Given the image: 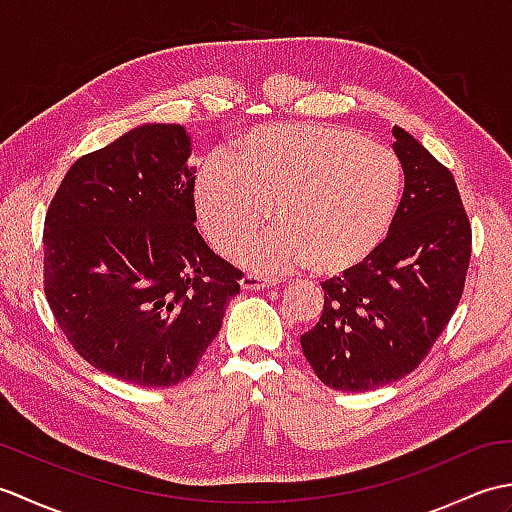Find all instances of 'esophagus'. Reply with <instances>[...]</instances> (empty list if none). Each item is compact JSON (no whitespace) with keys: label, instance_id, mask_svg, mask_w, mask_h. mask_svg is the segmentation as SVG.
<instances>
[{"label":"esophagus","instance_id":"1","mask_svg":"<svg viewBox=\"0 0 512 512\" xmlns=\"http://www.w3.org/2000/svg\"><path fill=\"white\" fill-rule=\"evenodd\" d=\"M239 286L244 290H266L270 286H275V279L270 277H262V275H244L239 279Z\"/></svg>","mask_w":512,"mask_h":512}]
</instances>
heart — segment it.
Masks as SVG:
<instances>
[{
  "instance_id": "b5f03b06",
  "label": "heart",
  "mask_w": 512,
  "mask_h": 512,
  "mask_svg": "<svg viewBox=\"0 0 512 512\" xmlns=\"http://www.w3.org/2000/svg\"><path fill=\"white\" fill-rule=\"evenodd\" d=\"M226 158L198 171L195 213L206 239L226 253L262 226L270 206L277 224L237 250L239 262L262 273H345L374 253L398 209V156L354 129L257 127Z\"/></svg>"
}]
</instances>
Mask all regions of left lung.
Masks as SVG:
<instances>
[{"label":"left lung","mask_w":512,"mask_h":512,"mask_svg":"<svg viewBox=\"0 0 512 512\" xmlns=\"http://www.w3.org/2000/svg\"><path fill=\"white\" fill-rule=\"evenodd\" d=\"M405 191L389 233L361 264L323 286L319 323L301 347L323 385L369 391L405 378L462 299L471 224L453 173L402 127L391 129Z\"/></svg>","instance_id":"obj_1"}]
</instances>
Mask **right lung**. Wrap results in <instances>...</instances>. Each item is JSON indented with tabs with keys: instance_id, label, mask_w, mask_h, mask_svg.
<instances>
[{
	"instance_id": "add662e5",
	"label": "right lung",
	"mask_w": 512,
	"mask_h": 512,
	"mask_svg": "<svg viewBox=\"0 0 512 512\" xmlns=\"http://www.w3.org/2000/svg\"><path fill=\"white\" fill-rule=\"evenodd\" d=\"M182 125L149 123L74 162L43 224V292L79 356L140 387L189 378L239 295L195 228Z\"/></svg>"
}]
</instances>
